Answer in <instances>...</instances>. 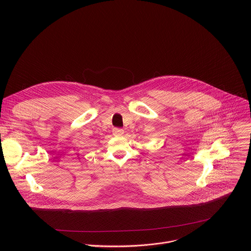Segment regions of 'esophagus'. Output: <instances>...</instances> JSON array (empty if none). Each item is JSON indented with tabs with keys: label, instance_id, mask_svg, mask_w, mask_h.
Masks as SVG:
<instances>
[{
	"label": "esophagus",
	"instance_id": "1",
	"mask_svg": "<svg viewBox=\"0 0 251 251\" xmlns=\"http://www.w3.org/2000/svg\"><path fill=\"white\" fill-rule=\"evenodd\" d=\"M123 133H124V130L121 129V128H114V129H113V134H114L115 136H120V135H122Z\"/></svg>",
	"mask_w": 251,
	"mask_h": 251
}]
</instances>
